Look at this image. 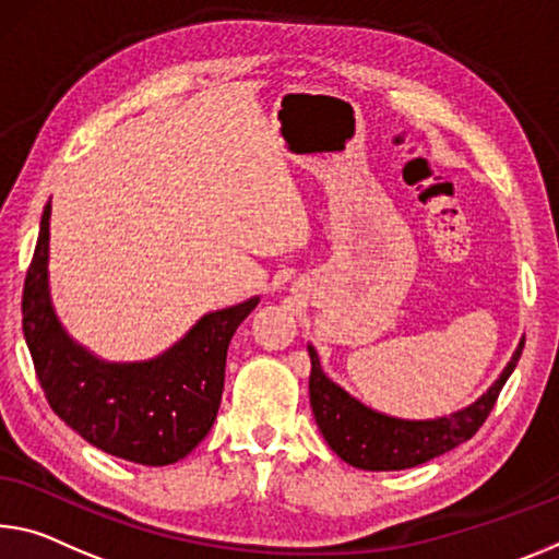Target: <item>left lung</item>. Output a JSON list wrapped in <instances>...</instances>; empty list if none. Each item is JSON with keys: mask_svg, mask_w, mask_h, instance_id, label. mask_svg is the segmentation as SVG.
Listing matches in <instances>:
<instances>
[{"mask_svg": "<svg viewBox=\"0 0 559 559\" xmlns=\"http://www.w3.org/2000/svg\"><path fill=\"white\" fill-rule=\"evenodd\" d=\"M522 345L525 341H520L500 378L475 403L432 420L393 418V415L378 413L360 403L358 397L343 391L323 373L316 348L308 345V356H311L308 391H311L318 430L335 455L360 471H405V467L428 463V460L457 448L460 442L471 440L480 430L502 385L508 383L510 373L518 366Z\"/></svg>", "mask_w": 559, "mask_h": 559, "instance_id": "1", "label": "left lung"}]
</instances>
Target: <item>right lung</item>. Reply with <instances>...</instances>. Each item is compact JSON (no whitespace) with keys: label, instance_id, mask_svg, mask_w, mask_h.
Wrapping results in <instances>:
<instances>
[{"label":"right lung","instance_id":"right-lung-1","mask_svg":"<svg viewBox=\"0 0 559 559\" xmlns=\"http://www.w3.org/2000/svg\"><path fill=\"white\" fill-rule=\"evenodd\" d=\"M49 218L24 281L22 328L34 370L61 420L86 442L139 465H171L209 436L224 393L226 353L259 296L211 311L162 356L134 362L96 358L64 331L49 294Z\"/></svg>","mask_w":559,"mask_h":559}]
</instances>
